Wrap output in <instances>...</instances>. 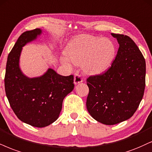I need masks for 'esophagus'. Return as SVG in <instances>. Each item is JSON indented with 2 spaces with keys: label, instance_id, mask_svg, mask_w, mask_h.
<instances>
[{
  "label": "esophagus",
  "instance_id": "34e87169",
  "mask_svg": "<svg viewBox=\"0 0 152 152\" xmlns=\"http://www.w3.org/2000/svg\"><path fill=\"white\" fill-rule=\"evenodd\" d=\"M83 82V79L80 77V75L77 74L75 73V76H74V83L75 85H77V84L80 83V82Z\"/></svg>",
  "mask_w": 152,
  "mask_h": 152
}]
</instances>
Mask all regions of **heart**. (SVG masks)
Returning a JSON list of instances; mask_svg holds the SVG:
<instances>
[{"label":"heart","instance_id":"heart-1","mask_svg":"<svg viewBox=\"0 0 152 152\" xmlns=\"http://www.w3.org/2000/svg\"><path fill=\"white\" fill-rule=\"evenodd\" d=\"M65 55L73 64H82L85 72L94 74L104 72L110 67L115 58V48L108 39L82 35L69 43ZM62 62L70 66L65 58H62Z\"/></svg>","mask_w":152,"mask_h":152}]
</instances>
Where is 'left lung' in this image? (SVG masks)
<instances>
[{"label":"left lung","instance_id":"left-lung-1","mask_svg":"<svg viewBox=\"0 0 152 152\" xmlns=\"http://www.w3.org/2000/svg\"><path fill=\"white\" fill-rule=\"evenodd\" d=\"M119 44L111 66L87 79L88 112L99 123L115 125L133 115L145 89L146 63L135 43L128 36L112 33Z\"/></svg>","mask_w":152,"mask_h":152}]
</instances>
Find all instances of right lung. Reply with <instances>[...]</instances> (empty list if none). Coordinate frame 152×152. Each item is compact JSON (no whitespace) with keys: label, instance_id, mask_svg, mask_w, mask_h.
<instances>
[{"label":"right lung","instance_id":"right-lung-1","mask_svg":"<svg viewBox=\"0 0 152 152\" xmlns=\"http://www.w3.org/2000/svg\"><path fill=\"white\" fill-rule=\"evenodd\" d=\"M42 34L40 29L24 31L7 56L5 89L10 107L24 123L44 128L55 122L63 101L74 89V76H62L49 68L39 77H26L19 66L22 48Z\"/></svg>","mask_w":152,"mask_h":152}]
</instances>
